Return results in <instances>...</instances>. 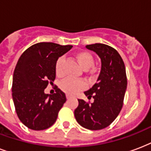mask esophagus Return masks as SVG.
Instances as JSON below:
<instances>
[{"label":"esophagus","mask_w":151,"mask_h":151,"mask_svg":"<svg viewBox=\"0 0 151 151\" xmlns=\"http://www.w3.org/2000/svg\"><path fill=\"white\" fill-rule=\"evenodd\" d=\"M66 98H67L68 100H69V99H72V96H70V95H68V94H66Z\"/></svg>","instance_id":"1"}]
</instances>
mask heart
<instances>
[{
    "instance_id": "heart-1",
    "label": "heart",
    "mask_w": 151,
    "mask_h": 151,
    "mask_svg": "<svg viewBox=\"0 0 151 151\" xmlns=\"http://www.w3.org/2000/svg\"><path fill=\"white\" fill-rule=\"evenodd\" d=\"M75 58L79 66L83 70L90 69L93 67L94 64V58L91 52L86 50H81L77 52L74 55ZM64 63L65 59L64 57H60L56 60L54 65V70L56 76L58 77H62L64 76ZM91 76H94V72H91ZM60 87L63 91L70 95L76 94L79 91H82L85 87V84L82 80H75L72 79H67L61 82Z\"/></svg>"
}]
</instances>
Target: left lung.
<instances>
[{"label":"left lung","instance_id":"1","mask_svg":"<svg viewBox=\"0 0 151 151\" xmlns=\"http://www.w3.org/2000/svg\"><path fill=\"white\" fill-rule=\"evenodd\" d=\"M86 47L101 58V72L96 83L84 92L88 99H94V102L78 99L74 114L82 127L101 130L113 123L122 109L127 88L125 66L117 51L109 45L95 43Z\"/></svg>","mask_w":151,"mask_h":151}]
</instances>
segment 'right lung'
I'll use <instances>...</instances> for the list:
<instances>
[{
	"label": "right lung",
	"mask_w": 151,
	"mask_h": 151,
	"mask_svg": "<svg viewBox=\"0 0 151 151\" xmlns=\"http://www.w3.org/2000/svg\"><path fill=\"white\" fill-rule=\"evenodd\" d=\"M72 47L53 42L36 43L19 57L14 70L12 91L16 114L28 128L45 130L57 120L66 101L65 94L57 86L53 94H45L44 90L56 78V60Z\"/></svg>",
	"instance_id": "1"
}]
</instances>
